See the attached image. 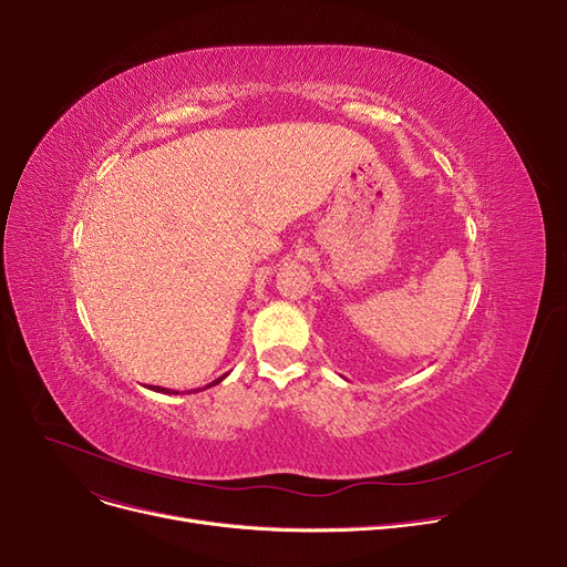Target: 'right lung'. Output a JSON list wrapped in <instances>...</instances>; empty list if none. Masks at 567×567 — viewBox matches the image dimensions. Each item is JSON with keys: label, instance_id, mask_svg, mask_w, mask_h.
<instances>
[{"label": "right lung", "instance_id": "obj_1", "mask_svg": "<svg viewBox=\"0 0 567 567\" xmlns=\"http://www.w3.org/2000/svg\"><path fill=\"white\" fill-rule=\"evenodd\" d=\"M227 377V374H225ZM225 377H220V379H216V381H212L208 385H204V389H212V385H216V383H220ZM152 391H156V393H167L169 395V389H161V385H152ZM199 391V389H197ZM190 393V391H188Z\"/></svg>", "mask_w": 567, "mask_h": 567}]
</instances>
